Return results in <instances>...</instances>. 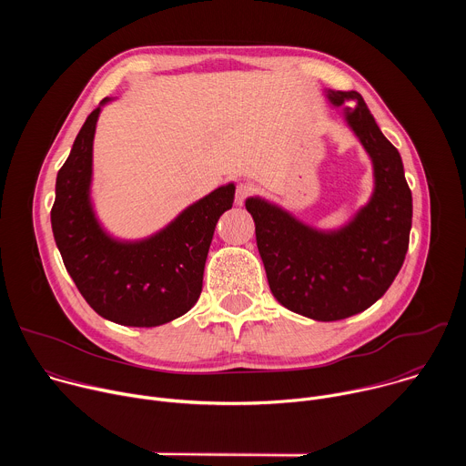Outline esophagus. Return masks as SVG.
Instances as JSON below:
<instances>
[{
    "label": "esophagus",
    "mask_w": 466,
    "mask_h": 466,
    "mask_svg": "<svg viewBox=\"0 0 466 466\" xmlns=\"http://www.w3.org/2000/svg\"><path fill=\"white\" fill-rule=\"evenodd\" d=\"M256 189H254V186L250 184V182H239L238 186H236V197H234V201H236V205L238 207H241L247 198L254 193Z\"/></svg>",
    "instance_id": "1"
}]
</instances>
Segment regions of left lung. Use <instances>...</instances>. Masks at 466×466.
<instances>
[{
  "instance_id": "8db88e82",
  "label": "left lung",
  "mask_w": 466,
  "mask_h": 466,
  "mask_svg": "<svg viewBox=\"0 0 466 466\" xmlns=\"http://www.w3.org/2000/svg\"><path fill=\"white\" fill-rule=\"evenodd\" d=\"M328 99L336 106L356 101L345 116L372 158L369 205L341 230L319 232L258 197L245 203L271 293L284 308L324 322L356 315L383 297L406 259L413 218L400 153L381 135L363 97L329 90Z\"/></svg>"
}]
</instances>
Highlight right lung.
Wrapping results in <instances>:
<instances>
[{
	"label": "right lung",
	"instance_id": "right-lung-1",
	"mask_svg": "<svg viewBox=\"0 0 466 466\" xmlns=\"http://www.w3.org/2000/svg\"><path fill=\"white\" fill-rule=\"evenodd\" d=\"M106 101L86 117L58 169L53 236L66 271L96 313L123 326H160L198 300L212 236L219 218L232 208L236 187L214 189L149 239L123 243L106 236L90 205L92 144Z\"/></svg>",
	"mask_w": 466,
	"mask_h": 466
}]
</instances>
